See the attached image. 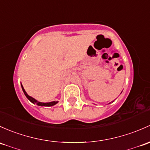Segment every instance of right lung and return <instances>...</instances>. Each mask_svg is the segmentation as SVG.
Returning <instances> with one entry per match:
<instances>
[{
  "label": "right lung",
  "mask_w": 150,
  "mask_h": 150,
  "mask_svg": "<svg viewBox=\"0 0 150 150\" xmlns=\"http://www.w3.org/2000/svg\"><path fill=\"white\" fill-rule=\"evenodd\" d=\"M21 88H22V90H23V93H24L25 96H26V98H27L29 99V100L31 102V103H36L38 105H42V106H43V105H44V106H52V105H54L57 103V101H52V102H50V103H42V102L37 101V100H35V99H34V98H33L32 97H31V96H29L27 93H26V91H25V90L23 89V86H22V85H21Z\"/></svg>",
  "instance_id": "add662e5"
}]
</instances>
